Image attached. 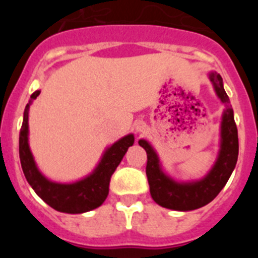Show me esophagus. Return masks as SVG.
<instances>
[{
  "instance_id": "esophagus-1",
  "label": "esophagus",
  "mask_w": 258,
  "mask_h": 258,
  "mask_svg": "<svg viewBox=\"0 0 258 258\" xmlns=\"http://www.w3.org/2000/svg\"><path fill=\"white\" fill-rule=\"evenodd\" d=\"M136 130H137V132H145L146 124L144 123V122H139L136 126Z\"/></svg>"
}]
</instances>
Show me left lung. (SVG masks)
<instances>
[{"mask_svg":"<svg viewBox=\"0 0 258 258\" xmlns=\"http://www.w3.org/2000/svg\"><path fill=\"white\" fill-rule=\"evenodd\" d=\"M210 81L215 87L218 98L225 103L226 108L221 122L220 153L211 171L200 181L179 182L173 181L162 171L157 153L146 140L139 144L147 153V175L150 192L153 201L160 206L175 211H192L206 206L225 187L235 168L238 157V135L233 117L232 106L223 88L222 77L211 72Z\"/></svg>","mask_w":258,"mask_h":258,"instance_id":"1","label":"left lung"}]
</instances>
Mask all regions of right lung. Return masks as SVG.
I'll return each instance as SVG.
<instances>
[{
	"mask_svg": "<svg viewBox=\"0 0 258 258\" xmlns=\"http://www.w3.org/2000/svg\"><path fill=\"white\" fill-rule=\"evenodd\" d=\"M41 91L31 95L30 102L23 112L20 131V160L22 171L36 194L52 209L64 213H83L95 210L105 202L108 195L111 176L123 158L130 146L134 145V135H127L108 147L100 163L87 177L74 183H57L49 181L38 171L28 146V110Z\"/></svg>",
	"mask_w": 258,
	"mask_h": 258,
	"instance_id": "add662e5",
	"label": "right lung"
}]
</instances>
